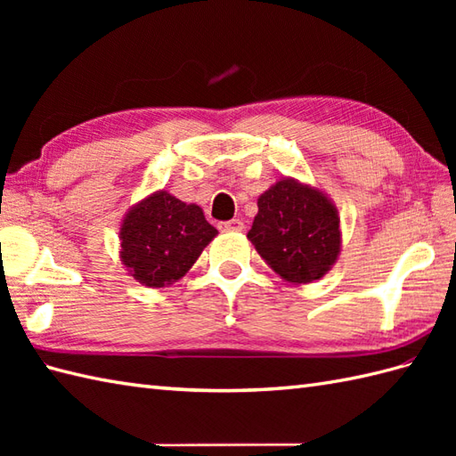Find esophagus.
Returning <instances> with one entry per match:
<instances>
[{"mask_svg": "<svg viewBox=\"0 0 456 456\" xmlns=\"http://www.w3.org/2000/svg\"><path fill=\"white\" fill-rule=\"evenodd\" d=\"M219 229H221V231H243V229H245V223L240 221V219L221 221V223H219Z\"/></svg>", "mask_w": 456, "mask_h": 456, "instance_id": "1", "label": "esophagus"}]
</instances>
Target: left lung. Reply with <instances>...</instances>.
I'll use <instances>...</instances> for the list:
<instances>
[{
  "label": "left lung",
  "mask_w": 456,
  "mask_h": 456,
  "mask_svg": "<svg viewBox=\"0 0 456 456\" xmlns=\"http://www.w3.org/2000/svg\"><path fill=\"white\" fill-rule=\"evenodd\" d=\"M247 237L276 274L296 284L322 278L341 248L333 203L294 180H280L258 198Z\"/></svg>",
  "instance_id": "obj_1"
}]
</instances>
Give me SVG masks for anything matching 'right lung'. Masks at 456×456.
Returning a JSON list of instances; mask_svg holds the SVG:
<instances>
[{
	"label": "right lung",
	"mask_w": 456,
	"mask_h": 456,
	"mask_svg": "<svg viewBox=\"0 0 456 456\" xmlns=\"http://www.w3.org/2000/svg\"><path fill=\"white\" fill-rule=\"evenodd\" d=\"M216 235L201 208L159 191L125 217L121 258L142 286L162 288L186 274Z\"/></svg>",
	"instance_id": "obj_1"
}]
</instances>
